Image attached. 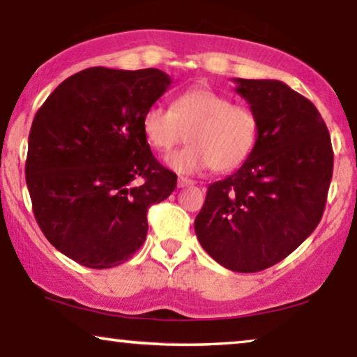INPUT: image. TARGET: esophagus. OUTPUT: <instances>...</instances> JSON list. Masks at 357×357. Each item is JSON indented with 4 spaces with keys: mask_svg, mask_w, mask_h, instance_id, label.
Returning a JSON list of instances; mask_svg holds the SVG:
<instances>
[{
    "mask_svg": "<svg viewBox=\"0 0 357 357\" xmlns=\"http://www.w3.org/2000/svg\"><path fill=\"white\" fill-rule=\"evenodd\" d=\"M192 184H194L192 179H189V178H184V176H179V178H178V186H179V188L192 186Z\"/></svg>",
    "mask_w": 357,
    "mask_h": 357,
    "instance_id": "esophagus-1",
    "label": "esophagus"
}]
</instances>
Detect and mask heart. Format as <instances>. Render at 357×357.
<instances>
[{
  "instance_id": "1",
  "label": "heart",
  "mask_w": 357,
  "mask_h": 357,
  "mask_svg": "<svg viewBox=\"0 0 357 357\" xmlns=\"http://www.w3.org/2000/svg\"><path fill=\"white\" fill-rule=\"evenodd\" d=\"M142 127L146 142L158 151L189 140L186 149L166 160L169 168L183 174L201 173L208 166L217 173L236 169L248 160L259 134L253 109L207 88L179 94L171 109L151 106Z\"/></svg>"
}]
</instances>
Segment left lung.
<instances>
[{"mask_svg":"<svg viewBox=\"0 0 357 357\" xmlns=\"http://www.w3.org/2000/svg\"><path fill=\"white\" fill-rule=\"evenodd\" d=\"M235 83L258 116V140L238 171L208 184L194 230L223 268L258 273L291 255L320 223L333 149L317 107L286 83Z\"/></svg>","mask_w":357,"mask_h":357,"instance_id":"8db88e82","label":"left lung"}]
</instances>
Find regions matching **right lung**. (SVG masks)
I'll return each mask as SVG.
<instances>
[{
  "instance_id": "1",
  "label": "right lung",
  "mask_w": 357,
  "mask_h": 357,
  "mask_svg": "<svg viewBox=\"0 0 357 357\" xmlns=\"http://www.w3.org/2000/svg\"><path fill=\"white\" fill-rule=\"evenodd\" d=\"M169 84L156 68L93 66L37 111L26 160L32 208L45 238L76 263L106 269L130 259L146 238L149 207L174 191L178 178L142 127Z\"/></svg>"
}]
</instances>
